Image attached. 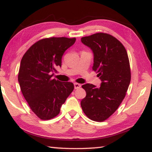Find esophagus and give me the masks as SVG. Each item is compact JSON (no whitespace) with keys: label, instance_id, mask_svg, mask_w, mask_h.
<instances>
[{"label":"esophagus","instance_id":"1","mask_svg":"<svg viewBox=\"0 0 152 152\" xmlns=\"http://www.w3.org/2000/svg\"><path fill=\"white\" fill-rule=\"evenodd\" d=\"M74 84V88L75 89H78V88H80L81 87V85L78 83H76V82H75V83Z\"/></svg>","mask_w":152,"mask_h":152}]
</instances>
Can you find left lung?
I'll return each mask as SVG.
<instances>
[{"instance_id":"obj_1","label":"left lung","mask_w":152,"mask_h":152,"mask_svg":"<svg viewBox=\"0 0 152 152\" xmlns=\"http://www.w3.org/2000/svg\"><path fill=\"white\" fill-rule=\"evenodd\" d=\"M81 42L94 53L92 70L101 80V86L82 85L86 96L81 107L89 119L104 121L114 113L126 95L131 81L129 60L125 48L117 38L97 33L81 38Z\"/></svg>"}]
</instances>
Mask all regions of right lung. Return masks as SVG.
Instances as JSON below:
<instances>
[{
    "instance_id": "right-lung-1",
    "label": "right lung",
    "mask_w": 152,
    "mask_h": 152,
    "mask_svg": "<svg viewBox=\"0 0 152 152\" xmlns=\"http://www.w3.org/2000/svg\"><path fill=\"white\" fill-rule=\"evenodd\" d=\"M76 38L50 37L35 42L20 61L18 80L32 111L42 120L53 119L74 90V84L52 78L61 58Z\"/></svg>"
}]
</instances>
